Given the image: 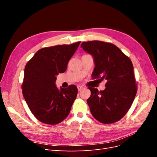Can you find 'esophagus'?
<instances>
[{
  "instance_id": "34e87169",
  "label": "esophagus",
  "mask_w": 157,
  "mask_h": 157,
  "mask_svg": "<svg viewBox=\"0 0 157 157\" xmlns=\"http://www.w3.org/2000/svg\"><path fill=\"white\" fill-rule=\"evenodd\" d=\"M83 86H77V88H78V91H80V90H81L83 89Z\"/></svg>"
}]
</instances>
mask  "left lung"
I'll list each match as a JSON object with an SVG mask.
<instances>
[{
    "label": "left lung",
    "instance_id": "1",
    "mask_svg": "<svg viewBox=\"0 0 157 157\" xmlns=\"http://www.w3.org/2000/svg\"><path fill=\"white\" fill-rule=\"evenodd\" d=\"M81 48L94 57L93 79L107 80L105 89L98 91L88 87L87 99L90 112L103 124L121 120L129 110L137 93V84L132 61L115 44L93 40L83 42Z\"/></svg>",
    "mask_w": 157,
    "mask_h": 157
}]
</instances>
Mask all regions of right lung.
<instances>
[{
    "label": "right lung",
    "mask_w": 157,
    "mask_h": 157,
    "mask_svg": "<svg viewBox=\"0 0 157 157\" xmlns=\"http://www.w3.org/2000/svg\"><path fill=\"white\" fill-rule=\"evenodd\" d=\"M80 43L42 48L25 65L23 96L33 115L44 124H58L65 119L77 98L75 85L59 90L55 82L56 76L67 69Z\"/></svg>",
    "instance_id": "add662e5"
}]
</instances>
